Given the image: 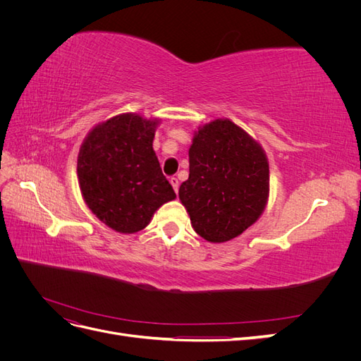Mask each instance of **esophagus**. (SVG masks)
Wrapping results in <instances>:
<instances>
[{
	"label": "esophagus",
	"instance_id": "1",
	"mask_svg": "<svg viewBox=\"0 0 361 361\" xmlns=\"http://www.w3.org/2000/svg\"><path fill=\"white\" fill-rule=\"evenodd\" d=\"M170 183H171L173 190L178 192V190H179V180H178V178H171V179H170Z\"/></svg>",
	"mask_w": 361,
	"mask_h": 361
}]
</instances>
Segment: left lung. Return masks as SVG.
Masks as SVG:
<instances>
[{
	"instance_id": "obj_1",
	"label": "left lung",
	"mask_w": 361,
	"mask_h": 361,
	"mask_svg": "<svg viewBox=\"0 0 361 361\" xmlns=\"http://www.w3.org/2000/svg\"><path fill=\"white\" fill-rule=\"evenodd\" d=\"M190 176L179 199L195 233L226 243L255 224L269 194V166L264 149L228 118L195 130L190 147Z\"/></svg>"
}]
</instances>
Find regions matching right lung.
Wrapping results in <instances>:
<instances>
[{
	"mask_svg": "<svg viewBox=\"0 0 361 361\" xmlns=\"http://www.w3.org/2000/svg\"><path fill=\"white\" fill-rule=\"evenodd\" d=\"M158 120L126 113L96 125L81 145L78 182L84 202L120 233H135L159 206L176 199L154 143Z\"/></svg>",
	"mask_w": 361,
	"mask_h": 361,
	"instance_id": "obj_1",
	"label": "right lung"
}]
</instances>
